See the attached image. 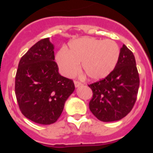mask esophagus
Returning <instances> with one entry per match:
<instances>
[{
  "instance_id": "34e87169",
  "label": "esophagus",
  "mask_w": 153,
  "mask_h": 153,
  "mask_svg": "<svg viewBox=\"0 0 153 153\" xmlns=\"http://www.w3.org/2000/svg\"><path fill=\"white\" fill-rule=\"evenodd\" d=\"M74 82V86H75V87H79V86H82V83L81 82L76 81V80H75Z\"/></svg>"
}]
</instances>
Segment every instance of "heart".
Instances as JSON below:
<instances>
[{"label": "heart", "mask_w": 153, "mask_h": 153, "mask_svg": "<svg viewBox=\"0 0 153 153\" xmlns=\"http://www.w3.org/2000/svg\"><path fill=\"white\" fill-rule=\"evenodd\" d=\"M120 57V48L114 40L85 37L71 42L70 50L62 49L56 60L61 71L66 76H73L82 71L91 79L106 77L115 68Z\"/></svg>", "instance_id": "heart-1"}]
</instances>
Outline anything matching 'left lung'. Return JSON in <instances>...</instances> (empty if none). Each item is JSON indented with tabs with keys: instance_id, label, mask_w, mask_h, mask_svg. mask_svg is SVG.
<instances>
[{
	"instance_id": "obj_1",
	"label": "left lung",
	"mask_w": 153,
	"mask_h": 153,
	"mask_svg": "<svg viewBox=\"0 0 153 153\" xmlns=\"http://www.w3.org/2000/svg\"><path fill=\"white\" fill-rule=\"evenodd\" d=\"M88 86L93 92L90 110L98 120L109 122L125 117L133 108L140 86L133 53L123 44L111 73Z\"/></svg>"
}]
</instances>
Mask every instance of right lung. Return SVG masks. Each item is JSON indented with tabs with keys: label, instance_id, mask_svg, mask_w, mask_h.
<instances>
[{
	"label": "right lung",
	"instance_id": "obj_1",
	"mask_svg": "<svg viewBox=\"0 0 153 153\" xmlns=\"http://www.w3.org/2000/svg\"><path fill=\"white\" fill-rule=\"evenodd\" d=\"M58 71L49 38L37 42L20 59L15 78L16 97L23 115L33 122L55 123L74 91L73 80Z\"/></svg>",
	"mask_w": 153,
	"mask_h": 153
}]
</instances>
